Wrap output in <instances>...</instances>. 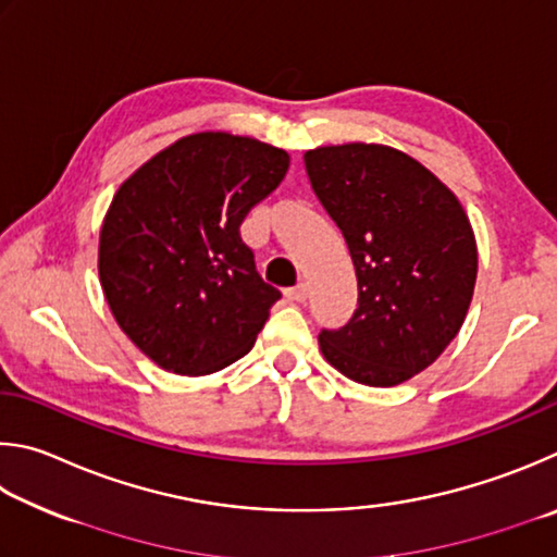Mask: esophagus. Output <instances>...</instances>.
Instances as JSON below:
<instances>
[{"mask_svg": "<svg viewBox=\"0 0 557 557\" xmlns=\"http://www.w3.org/2000/svg\"><path fill=\"white\" fill-rule=\"evenodd\" d=\"M286 298L290 300V304H304V300L308 298V286L306 284H298L294 288L286 290Z\"/></svg>", "mask_w": 557, "mask_h": 557, "instance_id": "34e87169", "label": "esophagus"}]
</instances>
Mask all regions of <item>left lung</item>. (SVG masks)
Listing matches in <instances>:
<instances>
[{
	"label": "left lung",
	"instance_id": "obj_1",
	"mask_svg": "<svg viewBox=\"0 0 557 557\" xmlns=\"http://www.w3.org/2000/svg\"><path fill=\"white\" fill-rule=\"evenodd\" d=\"M310 185L352 253L359 306L318 335L339 374L398 386L431 367L467 318L476 239L457 195L411 156L384 144L318 146Z\"/></svg>",
	"mask_w": 557,
	"mask_h": 557
}]
</instances>
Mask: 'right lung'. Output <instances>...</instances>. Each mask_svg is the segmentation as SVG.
Listing matches in <instances>:
<instances>
[{"mask_svg": "<svg viewBox=\"0 0 557 557\" xmlns=\"http://www.w3.org/2000/svg\"><path fill=\"white\" fill-rule=\"evenodd\" d=\"M290 156L230 132L165 146L114 193L97 269L116 325L165 372H220L257 343L281 298L239 224L278 188Z\"/></svg>", "mask_w": 557, "mask_h": 557, "instance_id": "obj_1", "label": "right lung"}]
</instances>
